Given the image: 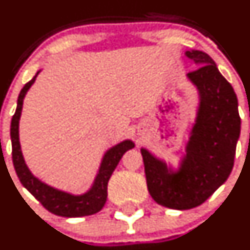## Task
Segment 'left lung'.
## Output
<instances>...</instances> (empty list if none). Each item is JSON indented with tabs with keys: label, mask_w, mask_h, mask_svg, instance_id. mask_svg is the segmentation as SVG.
<instances>
[{
	"label": "left lung",
	"mask_w": 250,
	"mask_h": 250,
	"mask_svg": "<svg viewBox=\"0 0 250 250\" xmlns=\"http://www.w3.org/2000/svg\"><path fill=\"white\" fill-rule=\"evenodd\" d=\"M197 70L187 79L198 92L197 114L178 167L142 147L146 185L152 199L173 210L201 205L231 173L241 133L233 88L208 53L189 50Z\"/></svg>",
	"instance_id": "obj_1"
}]
</instances>
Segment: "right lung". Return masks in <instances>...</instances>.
Masks as SVG:
<instances>
[{"label": "right lung", "instance_id": "right-lung-1", "mask_svg": "<svg viewBox=\"0 0 250 250\" xmlns=\"http://www.w3.org/2000/svg\"><path fill=\"white\" fill-rule=\"evenodd\" d=\"M40 71L42 70L37 72L36 76L26 83L21 89L20 95L18 98L17 111L13 115L12 124H10L13 163H14L15 171H17L18 178L22 184V186L37 200H39L42 205L51 213L62 217L90 216V214L100 211L104 206V203L107 200V185H108L109 178H111L114 169L117 168L119 161L122 160L123 155L127 150L135 147V143L131 139H125V141L109 147L104 154L93 185L87 192L82 193V194H72V193L65 192V190L58 189L56 187L45 184L44 181L34 176L26 165L25 158H23L20 146V137H19V124H20L21 112H22V104L26 94H27L29 88L33 85V83L36 82L37 76Z\"/></svg>", "mask_w": 250, "mask_h": 250}]
</instances>
